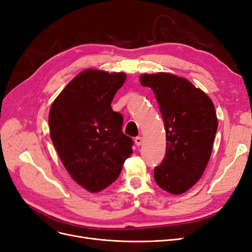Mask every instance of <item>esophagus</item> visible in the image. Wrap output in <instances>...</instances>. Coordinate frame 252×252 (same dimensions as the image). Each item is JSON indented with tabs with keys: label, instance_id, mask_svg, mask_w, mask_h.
I'll use <instances>...</instances> for the list:
<instances>
[{
	"label": "esophagus",
	"instance_id": "esophagus-1",
	"mask_svg": "<svg viewBox=\"0 0 252 252\" xmlns=\"http://www.w3.org/2000/svg\"><path fill=\"white\" fill-rule=\"evenodd\" d=\"M142 138L141 136H136V138H134V143H135V145L136 146H140V145L142 144Z\"/></svg>",
	"mask_w": 252,
	"mask_h": 252
}]
</instances>
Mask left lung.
Masks as SVG:
<instances>
[{
  "label": "left lung",
  "mask_w": 252,
  "mask_h": 252,
  "mask_svg": "<svg viewBox=\"0 0 252 252\" xmlns=\"http://www.w3.org/2000/svg\"><path fill=\"white\" fill-rule=\"evenodd\" d=\"M140 81L154 90L166 131V154L155 168V181L167 192L184 193L200 180L210 158L218 129L215 105L178 75L143 74Z\"/></svg>",
  "instance_id": "8db88e82"
}]
</instances>
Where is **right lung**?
I'll return each mask as SVG.
<instances>
[{
	"label": "right lung",
	"instance_id": "add662e5",
	"mask_svg": "<svg viewBox=\"0 0 252 252\" xmlns=\"http://www.w3.org/2000/svg\"><path fill=\"white\" fill-rule=\"evenodd\" d=\"M126 74L86 69L52 103L50 138L71 178L90 192L111 185L132 154L133 141L122 130L123 117L111 102Z\"/></svg>",
	"mask_w": 252,
	"mask_h": 252
}]
</instances>
